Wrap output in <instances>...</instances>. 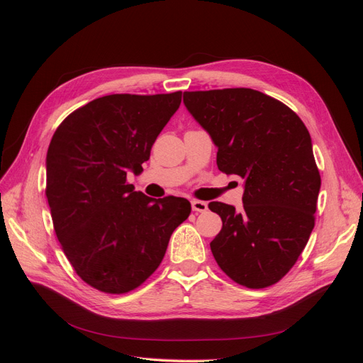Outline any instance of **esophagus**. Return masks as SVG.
Masks as SVG:
<instances>
[{"label":"esophagus","mask_w":363,"mask_h":363,"mask_svg":"<svg viewBox=\"0 0 363 363\" xmlns=\"http://www.w3.org/2000/svg\"><path fill=\"white\" fill-rule=\"evenodd\" d=\"M192 211L194 212H200V213H203V212H206L207 211V203H204V201H200V200H192Z\"/></svg>","instance_id":"esophagus-1"}]
</instances>
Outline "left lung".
I'll return each instance as SVG.
<instances>
[{
    "label": "left lung",
    "mask_w": 363,
    "mask_h": 363,
    "mask_svg": "<svg viewBox=\"0 0 363 363\" xmlns=\"http://www.w3.org/2000/svg\"><path fill=\"white\" fill-rule=\"evenodd\" d=\"M183 101L218 147L219 171L245 180L240 211L208 204L223 219L211 242L216 263L242 286L276 284L315 225L321 175L309 131L286 104L248 87L184 92Z\"/></svg>",
    "instance_id": "1"
}]
</instances>
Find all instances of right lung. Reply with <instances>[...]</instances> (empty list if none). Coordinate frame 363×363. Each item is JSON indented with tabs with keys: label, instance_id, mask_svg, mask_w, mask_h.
<instances>
[{
	"label": "right lung",
	"instance_id": "add662e5",
	"mask_svg": "<svg viewBox=\"0 0 363 363\" xmlns=\"http://www.w3.org/2000/svg\"><path fill=\"white\" fill-rule=\"evenodd\" d=\"M180 103V91L106 95L77 108L54 131L45 188L54 232L77 276L98 291L139 288L191 213L188 200H152L127 182L128 171H142Z\"/></svg>",
	"mask_w": 363,
	"mask_h": 363
}]
</instances>
